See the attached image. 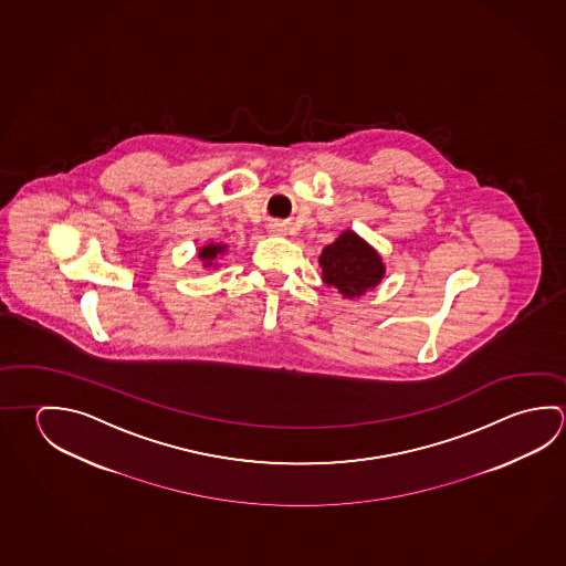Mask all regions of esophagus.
Masks as SVG:
<instances>
[{"label":"esophagus","mask_w":566,"mask_h":566,"mask_svg":"<svg viewBox=\"0 0 566 566\" xmlns=\"http://www.w3.org/2000/svg\"><path fill=\"white\" fill-rule=\"evenodd\" d=\"M269 229L270 234H274V237H284V234H286V229H284V224H280V222H272Z\"/></svg>","instance_id":"esophagus-1"}]
</instances>
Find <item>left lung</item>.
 I'll use <instances>...</instances> for the list:
<instances>
[{"instance_id":"1","label":"left lung","mask_w":566,"mask_h":566,"mask_svg":"<svg viewBox=\"0 0 566 566\" xmlns=\"http://www.w3.org/2000/svg\"><path fill=\"white\" fill-rule=\"evenodd\" d=\"M319 266L327 286L334 287L344 297L366 294L386 274L381 256L352 230L342 232L336 242L322 250Z\"/></svg>"}]
</instances>
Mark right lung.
<instances>
[{"instance_id":"add662e5","label":"right lung","mask_w":566,"mask_h":566,"mask_svg":"<svg viewBox=\"0 0 566 566\" xmlns=\"http://www.w3.org/2000/svg\"><path fill=\"white\" fill-rule=\"evenodd\" d=\"M224 250H227L224 244H207V247H202V249L199 250V259L202 260L205 266L209 269V266H212V262L217 260V256L222 254Z\"/></svg>"}]
</instances>
